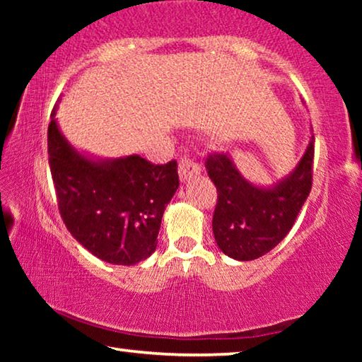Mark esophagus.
Returning a JSON list of instances; mask_svg holds the SVG:
<instances>
[{
	"label": "esophagus",
	"mask_w": 362,
	"mask_h": 362,
	"mask_svg": "<svg viewBox=\"0 0 362 362\" xmlns=\"http://www.w3.org/2000/svg\"><path fill=\"white\" fill-rule=\"evenodd\" d=\"M179 174H180V180L187 182L189 179H193V177L201 174V166L194 161V159L185 156V158H182L179 163Z\"/></svg>",
	"instance_id": "34e87169"
}]
</instances>
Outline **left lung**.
<instances>
[{"instance_id": "obj_1", "label": "left lung", "mask_w": 362, "mask_h": 362, "mask_svg": "<svg viewBox=\"0 0 362 362\" xmlns=\"http://www.w3.org/2000/svg\"><path fill=\"white\" fill-rule=\"evenodd\" d=\"M313 158L311 136L296 169L276 185L263 188L244 179L228 155H209L206 169L217 188L212 231L223 254L241 262L254 260L284 240L311 192Z\"/></svg>"}]
</instances>
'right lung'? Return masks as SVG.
<instances>
[{
	"instance_id": "right-lung-1",
	"label": "right lung",
	"mask_w": 362,
	"mask_h": 362,
	"mask_svg": "<svg viewBox=\"0 0 362 362\" xmlns=\"http://www.w3.org/2000/svg\"><path fill=\"white\" fill-rule=\"evenodd\" d=\"M47 127L49 166L64 223L73 238L115 265H136L155 252L164 209L179 188L177 161L142 156L93 159Z\"/></svg>"
}]
</instances>
